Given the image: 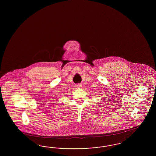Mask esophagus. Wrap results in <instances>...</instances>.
Masks as SVG:
<instances>
[{
  "label": "esophagus",
  "instance_id": "obj_1",
  "mask_svg": "<svg viewBox=\"0 0 156 156\" xmlns=\"http://www.w3.org/2000/svg\"><path fill=\"white\" fill-rule=\"evenodd\" d=\"M76 86V87H77L78 89H82V88L83 87V86H82V85H81V84H77Z\"/></svg>",
  "mask_w": 156,
  "mask_h": 156
}]
</instances>
